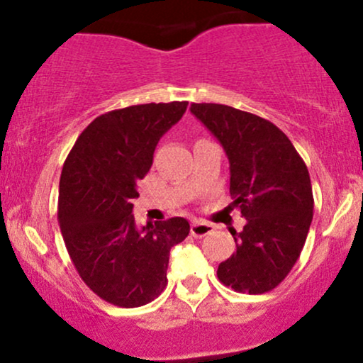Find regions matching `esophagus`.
<instances>
[{
	"mask_svg": "<svg viewBox=\"0 0 363 363\" xmlns=\"http://www.w3.org/2000/svg\"><path fill=\"white\" fill-rule=\"evenodd\" d=\"M211 232H213V225L211 223L199 222V220H194V222L191 223V234L194 237H205L208 234H211Z\"/></svg>",
	"mask_w": 363,
	"mask_h": 363,
	"instance_id": "1",
	"label": "esophagus"
}]
</instances>
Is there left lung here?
I'll list each match as a JSON object with an SVG mask.
<instances>
[{
    "instance_id": "left-lung-1",
    "label": "left lung",
    "mask_w": 363,
    "mask_h": 363,
    "mask_svg": "<svg viewBox=\"0 0 363 363\" xmlns=\"http://www.w3.org/2000/svg\"><path fill=\"white\" fill-rule=\"evenodd\" d=\"M230 162L232 205L247 220L232 232L235 252L218 280L240 294H264L285 280L312 222L309 170L289 136L268 119L223 104H191Z\"/></svg>"
}]
</instances>
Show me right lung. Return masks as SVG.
Segmentation results:
<instances>
[{
	"mask_svg": "<svg viewBox=\"0 0 363 363\" xmlns=\"http://www.w3.org/2000/svg\"><path fill=\"white\" fill-rule=\"evenodd\" d=\"M186 109L187 102H152L106 112L83 129L62 165V239L85 285L112 306L157 298L167 286L170 249L189 235L181 216L138 228L131 215L158 140Z\"/></svg>",
	"mask_w": 363,
	"mask_h": 363,
	"instance_id": "1",
	"label": "right lung"
}]
</instances>
